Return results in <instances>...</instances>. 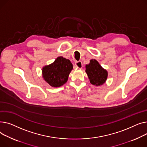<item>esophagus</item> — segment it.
Returning a JSON list of instances; mask_svg holds the SVG:
<instances>
[{"mask_svg": "<svg viewBox=\"0 0 147 147\" xmlns=\"http://www.w3.org/2000/svg\"><path fill=\"white\" fill-rule=\"evenodd\" d=\"M75 66L77 67V68H82V63L81 61H78V62H76L75 63Z\"/></svg>", "mask_w": 147, "mask_h": 147, "instance_id": "obj_1", "label": "esophagus"}]
</instances>
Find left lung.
Returning a JSON list of instances; mask_svg holds the SVG:
<instances>
[{
	"instance_id": "left-lung-1",
	"label": "left lung",
	"mask_w": 147,
	"mask_h": 147,
	"mask_svg": "<svg viewBox=\"0 0 147 147\" xmlns=\"http://www.w3.org/2000/svg\"><path fill=\"white\" fill-rule=\"evenodd\" d=\"M85 72L88 75L90 82L92 85H101L107 80V71L104 69L95 59L91 60L90 64L86 65Z\"/></svg>"
}]
</instances>
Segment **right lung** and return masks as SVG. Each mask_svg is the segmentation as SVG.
I'll return each mask as SVG.
<instances>
[{"label": "right lung", "mask_w": 147, "mask_h": 147, "mask_svg": "<svg viewBox=\"0 0 147 147\" xmlns=\"http://www.w3.org/2000/svg\"><path fill=\"white\" fill-rule=\"evenodd\" d=\"M73 66L69 60L62 56L55 62L42 68V76L45 80L53 87H59L65 84Z\"/></svg>", "instance_id": "obj_1"}]
</instances>
